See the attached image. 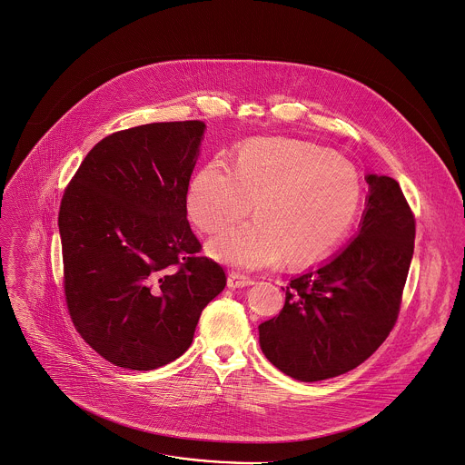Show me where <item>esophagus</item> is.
Segmentation results:
<instances>
[{"label": "esophagus", "mask_w": 465, "mask_h": 465, "mask_svg": "<svg viewBox=\"0 0 465 465\" xmlns=\"http://www.w3.org/2000/svg\"><path fill=\"white\" fill-rule=\"evenodd\" d=\"M255 282L252 279H248V277H244V275H241V273H235V272H232L230 275H228V287H232V289H237V287H248V285H253Z\"/></svg>", "instance_id": "1"}]
</instances>
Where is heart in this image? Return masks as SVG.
I'll return each instance as SVG.
<instances>
[{
	"label": "heart",
	"mask_w": 465,
	"mask_h": 465,
	"mask_svg": "<svg viewBox=\"0 0 465 465\" xmlns=\"http://www.w3.org/2000/svg\"><path fill=\"white\" fill-rule=\"evenodd\" d=\"M361 203L356 169L340 154L289 138L241 145L230 169L212 162L186 190L188 219L215 233L250 212L255 221L210 241V253L237 270L325 257L347 235Z\"/></svg>",
	"instance_id": "heart-1"
}]
</instances>
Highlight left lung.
I'll return each mask as SVG.
<instances>
[{
    "label": "left lung",
    "instance_id": "left-lung-1",
    "mask_svg": "<svg viewBox=\"0 0 465 465\" xmlns=\"http://www.w3.org/2000/svg\"><path fill=\"white\" fill-rule=\"evenodd\" d=\"M361 230L338 255L291 280L279 316L259 325L279 371L323 381L356 369L391 332L415 246V215L399 183L367 176Z\"/></svg>",
    "mask_w": 465,
    "mask_h": 465
}]
</instances>
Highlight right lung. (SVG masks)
<instances>
[{
    "label": "right lung",
    "instance_id": "right-lung-1",
    "mask_svg": "<svg viewBox=\"0 0 465 465\" xmlns=\"http://www.w3.org/2000/svg\"><path fill=\"white\" fill-rule=\"evenodd\" d=\"M204 122H156L100 140L59 208L63 287L83 340L109 363L154 371L192 343L206 303L226 285L201 257L186 190Z\"/></svg>",
    "mask_w": 465,
    "mask_h": 465
}]
</instances>
